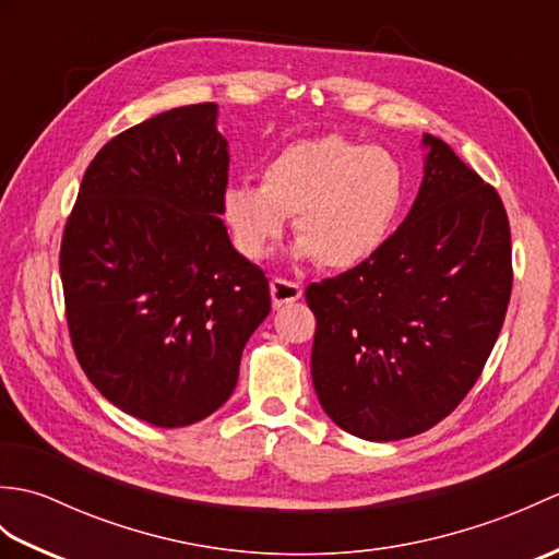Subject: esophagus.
<instances>
[{
    "label": "esophagus",
    "mask_w": 559,
    "mask_h": 559,
    "mask_svg": "<svg viewBox=\"0 0 559 559\" xmlns=\"http://www.w3.org/2000/svg\"><path fill=\"white\" fill-rule=\"evenodd\" d=\"M302 298V286L300 283L295 281H288V278H273L271 281V300H273V307H283L288 302H295Z\"/></svg>",
    "instance_id": "obj_1"
}]
</instances>
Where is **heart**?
<instances>
[{"label": "heart", "instance_id": "b5f03b06", "mask_svg": "<svg viewBox=\"0 0 559 559\" xmlns=\"http://www.w3.org/2000/svg\"><path fill=\"white\" fill-rule=\"evenodd\" d=\"M408 197V173L396 153L341 134L283 146L261 170V187L225 189L223 213L237 249L261 259L295 213L300 254L341 271L370 259L394 230Z\"/></svg>", "mask_w": 559, "mask_h": 559}]
</instances>
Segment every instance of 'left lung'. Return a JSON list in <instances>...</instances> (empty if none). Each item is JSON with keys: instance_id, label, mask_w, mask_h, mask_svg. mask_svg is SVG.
Returning a JSON list of instances; mask_svg holds the SVG:
<instances>
[{"instance_id": "obj_1", "label": "left lung", "mask_w": 559, "mask_h": 559, "mask_svg": "<svg viewBox=\"0 0 559 559\" xmlns=\"http://www.w3.org/2000/svg\"><path fill=\"white\" fill-rule=\"evenodd\" d=\"M396 233L362 264L310 283L312 382L343 430L391 442L430 430L478 382L512 298L500 194L442 139Z\"/></svg>"}]
</instances>
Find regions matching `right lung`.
I'll return each instance as SVG.
<instances>
[{
	"label": "right lung",
	"instance_id": "right-lung-1",
	"mask_svg": "<svg viewBox=\"0 0 559 559\" xmlns=\"http://www.w3.org/2000/svg\"><path fill=\"white\" fill-rule=\"evenodd\" d=\"M228 170L216 105H182L96 153L64 225L59 273L81 370L156 427L199 423L230 399L271 310L264 271L221 221Z\"/></svg>",
	"mask_w": 559,
	"mask_h": 559
}]
</instances>
